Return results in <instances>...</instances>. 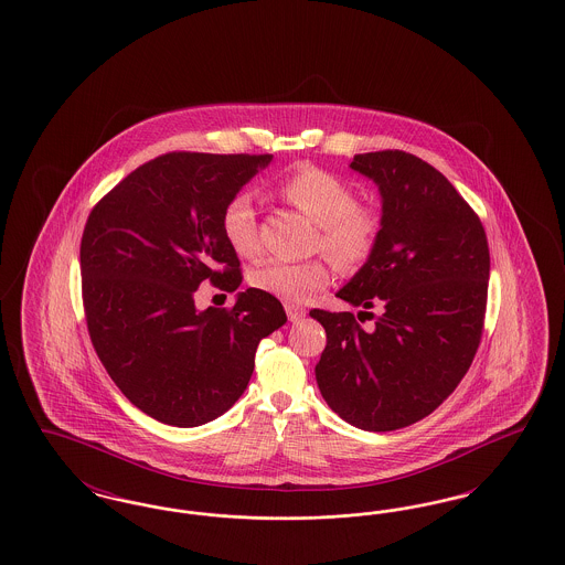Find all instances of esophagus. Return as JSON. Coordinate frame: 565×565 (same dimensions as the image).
<instances>
[{
  "label": "esophagus",
  "instance_id": "esophagus-1",
  "mask_svg": "<svg viewBox=\"0 0 565 565\" xmlns=\"http://www.w3.org/2000/svg\"><path fill=\"white\" fill-rule=\"evenodd\" d=\"M286 313H288L290 322H300L307 316V311L302 307H296V305H286Z\"/></svg>",
  "mask_w": 565,
  "mask_h": 565
}]
</instances>
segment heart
I'll list each match as a JSON object with an SVG mask.
<instances>
[{"instance_id": "b5f03b06", "label": "heart", "mask_w": 565, "mask_h": 565, "mask_svg": "<svg viewBox=\"0 0 565 565\" xmlns=\"http://www.w3.org/2000/svg\"><path fill=\"white\" fill-rule=\"evenodd\" d=\"M279 190L290 205L320 226L316 247L337 269H360L373 256L383 217L376 207L358 203V192L348 180L320 167H300ZM222 235L243 258H256L263 252L254 199L247 192H237L226 203ZM249 281L265 295L302 305L328 286L330 270L322 260H269L252 273Z\"/></svg>"}]
</instances>
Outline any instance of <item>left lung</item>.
<instances>
[{
	"instance_id": "left-lung-1",
	"label": "left lung",
	"mask_w": 565,
	"mask_h": 565,
	"mask_svg": "<svg viewBox=\"0 0 565 565\" xmlns=\"http://www.w3.org/2000/svg\"><path fill=\"white\" fill-rule=\"evenodd\" d=\"M350 167L375 182L383 231L337 296L379 318L366 332L350 311L311 309L328 339L316 379L351 426L401 430L445 403L475 360L489 247L479 215L428 162L383 150L355 154Z\"/></svg>"
}]
</instances>
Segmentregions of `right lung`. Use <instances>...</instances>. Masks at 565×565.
I'll return each instance as SVG.
<instances>
[{
    "instance_id": "1",
    "label": "right lung",
    "mask_w": 565,
    "mask_h": 565,
    "mask_svg": "<svg viewBox=\"0 0 565 565\" xmlns=\"http://www.w3.org/2000/svg\"><path fill=\"white\" fill-rule=\"evenodd\" d=\"M273 154L169 152L137 167L93 207L81 243L82 300L118 390L167 426L194 428L239 401L258 343L286 323L256 288L199 311L203 281L235 292L239 258L222 212Z\"/></svg>"
}]
</instances>
